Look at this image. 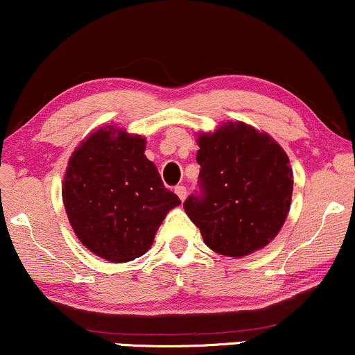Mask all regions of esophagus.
<instances>
[{"label":"esophagus","mask_w":355,"mask_h":355,"mask_svg":"<svg viewBox=\"0 0 355 355\" xmlns=\"http://www.w3.org/2000/svg\"><path fill=\"white\" fill-rule=\"evenodd\" d=\"M174 192H176L178 198L181 200L186 199V187L184 186H176V187H174Z\"/></svg>","instance_id":"esophagus-1"}]
</instances>
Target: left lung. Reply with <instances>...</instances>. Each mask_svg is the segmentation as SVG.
Masks as SVG:
<instances>
[{"label": "left lung", "mask_w": 355, "mask_h": 355, "mask_svg": "<svg viewBox=\"0 0 355 355\" xmlns=\"http://www.w3.org/2000/svg\"><path fill=\"white\" fill-rule=\"evenodd\" d=\"M198 144L200 196L191 194L184 211L204 243L232 258L265 248L290 212V157L268 133L243 121L200 131Z\"/></svg>", "instance_id": "left-lung-1"}]
</instances>
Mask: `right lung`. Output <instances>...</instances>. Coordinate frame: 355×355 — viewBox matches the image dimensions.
Listing matches in <instances>:
<instances>
[{"mask_svg":"<svg viewBox=\"0 0 355 355\" xmlns=\"http://www.w3.org/2000/svg\"><path fill=\"white\" fill-rule=\"evenodd\" d=\"M144 150L141 135L105 125L82 139L65 169L62 200L73 234L112 263L144 255L168 212L181 204Z\"/></svg>","mask_w":355,"mask_h":355,"instance_id":"right-lung-1","label":"right lung"}]
</instances>
